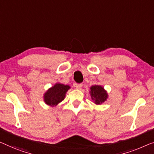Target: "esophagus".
Listing matches in <instances>:
<instances>
[{
    "instance_id": "obj_1",
    "label": "esophagus",
    "mask_w": 154,
    "mask_h": 154,
    "mask_svg": "<svg viewBox=\"0 0 154 154\" xmlns=\"http://www.w3.org/2000/svg\"><path fill=\"white\" fill-rule=\"evenodd\" d=\"M82 86H83V84H75V87H76V88H77V89L81 88Z\"/></svg>"
}]
</instances>
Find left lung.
I'll return each instance as SVG.
<instances>
[{"label": "left lung", "mask_w": 154, "mask_h": 154, "mask_svg": "<svg viewBox=\"0 0 154 154\" xmlns=\"http://www.w3.org/2000/svg\"><path fill=\"white\" fill-rule=\"evenodd\" d=\"M90 93L92 100L96 104H102L108 98L106 91H105L104 88L100 85L92 86L91 87Z\"/></svg>", "instance_id": "1"}]
</instances>
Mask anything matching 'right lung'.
Returning a JSON list of instances; mask_svg holds the SVG:
<instances>
[{
  "label": "right lung",
  "instance_id": "add662e5",
  "mask_svg": "<svg viewBox=\"0 0 154 154\" xmlns=\"http://www.w3.org/2000/svg\"><path fill=\"white\" fill-rule=\"evenodd\" d=\"M70 88V87L68 85L60 83L55 84L45 93L43 96L45 103L50 106H57L64 100L66 92Z\"/></svg>",
  "mask_w": 154,
  "mask_h": 154
}]
</instances>
